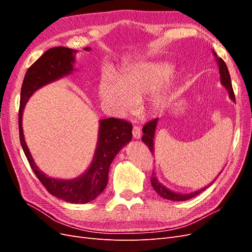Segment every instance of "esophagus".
Wrapping results in <instances>:
<instances>
[{"label":"esophagus","mask_w":252,"mask_h":252,"mask_svg":"<svg viewBox=\"0 0 252 252\" xmlns=\"http://www.w3.org/2000/svg\"><path fill=\"white\" fill-rule=\"evenodd\" d=\"M141 128L139 126H133L132 128V135L134 139H140L141 138Z\"/></svg>","instance_id":"34e87169"}]
</instances>
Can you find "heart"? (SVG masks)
I'll list each match as a JSON object with an SVG mask.
<instances>
[{
  "mask_svg": "<svg viewBox=\"0 0 252 252\" xmlns=\"http://www.w3.org/2000/svg\"><path fill=\"white\" fill-rule=\"evenodd\" d=\"M171 72L172 66L167 62L140 61L125 67L119 80L111 73L103 74L98 82V96L114 113L124 116L134 109L135 103L154 94ZM167 101V90H158L149 102V109L154 112L161 111Z\"/></svg>",
  "mask_w": 252,
  "mask_h": 252,
  "instance_id": "obj_1",
  "label": "heart"
}]
</instances>
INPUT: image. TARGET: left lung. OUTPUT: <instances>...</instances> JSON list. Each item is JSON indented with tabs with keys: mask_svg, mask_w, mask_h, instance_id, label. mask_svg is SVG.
Masks as SVG:
<instances>
[{
	"mask_svg": "<svg viewBox=\"0 0 252 252\" xmlns=\"http://www.w3.org/2000/svg\"><path fill=\"white\" fill-rule=\"evenodd\" d=\"M213 55L216 56L217 61H218V64H219V68H220V83L223 84L224 87L228 90V94H229V97L233 102H235V96H234V93H233V89H232V85H231V80H230V75H229V71H228V68L225 64L224 61L218 58L217 55L215 52H213ZM158 119H155V120H151L149 121L148 123L145 124V126L143 127V136H142V141L147 145L150 152L152 155H154L155 152V145H154V139H155V132H156V128L158 125ZM215 182V181H213ZM212 182V183H213ZM212 183H210V185H212ZM151 185L154 187V189L158 192V195H161L162 197L166 200H170V201H186L189 199H192L195 195H197L199 193H201L202 191L209 187L210 185L206 186L200 190H196L194 192L191 193H188V194H182V193H175L171 190H169L168 188H166L164 185H162L161 183H159L156 177L155 173H152L151 175Z\"/></svg>",
	"mask_w": 252,
	"mask_h": 252,
	"instance_id": "1",
	"label": "left lung"
}]
</instances>
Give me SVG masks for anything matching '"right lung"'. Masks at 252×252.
<instances>
[{
	"mask_svg": "<svg viewBox=\"0 0 252 252\" xmlns=\"http://www.w3.org/2000/svg\"><path fill=\"white\" fill-rule=\"evenodd\" d=\"M85 50L88 51L90 48L86 47ZM75 52L77 50L63 46L53 47L48 49L28 68L21 88L19 133L22 148L24 150L28 163L47 191L63 201L84 204L94 200L107 186L111 162L118 152L128 142L131 141V123L123 119L109 118L101 120L93 163L85 173L74 180L52 179L39 170L30 155L22 128L23 110L29 97L39 88L71 73Z\"/></svg>",
	"mask_w": 252,
	"mask_h": 252,
	"instance_id": "obj_1",
	"label": "right lung"
}]
</instances>
